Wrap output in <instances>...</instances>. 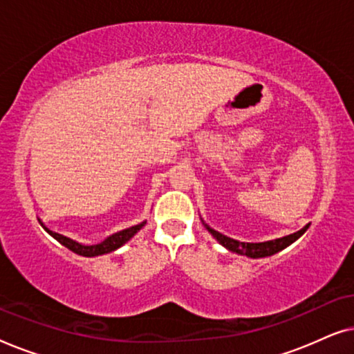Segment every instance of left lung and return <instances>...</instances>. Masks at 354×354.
<instances>
[{"instance_id":"obj_1","label":"left lung","mask_w":354,"mask_h":354,"mask_svg":"<svg viewBox=\"0 0 354 354\" xmlns=\"http://www.w3.org/2000/svg\"><path fill=\"white\" fill-rule=\"evenodd\" d=\"M308 227L309 225L303 227L301 230L295 232V234H292V235L283 236V239L264 241V243H245V241L229 239V236L219 234V232H216L214 229H211V227H207V225H206V229L211 232L212 236H214V239L219 241L221 245H224L227 250L234 251V253L250 256V258H266V256H272L275 253H279L280 250L287 248L288 245H292L295 240H298L299 236H301L304 232L308 230Z\"/></svg>"}]
</instances>
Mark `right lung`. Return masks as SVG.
<instances>
[{
  "mask_svg": "<svg viewBox=\"0 0 354 354\" xmlns=\"http://www.w3.org/2000/svg\"><path fill=\"white\" fill-rule=\"evenodd\" d=\"M40 224H41V222H40ZM143 225H145V222H142V224H138V225L130 227V229L120 230V232H118V234L108 236V239H106L104 241H101V243H98V245H80L74 240L67 239V236H64V235H59V234H56V232L46 229L45 225H43V229H45L48 234L53 236V239H56L57 241H59L61 245H64L66 248H69L71 251H74V253L80 254V256H86V258H91V256L106 254V253H111V251L120 248V246H122L124 243H127V241L132 239V236L137 234V232L142 229Z\"/></svg>",
  "mask_w": 354,
  "mask_h": 354,
  "instance_id": "1",
  "label": "right lung"
}]
</instances>
